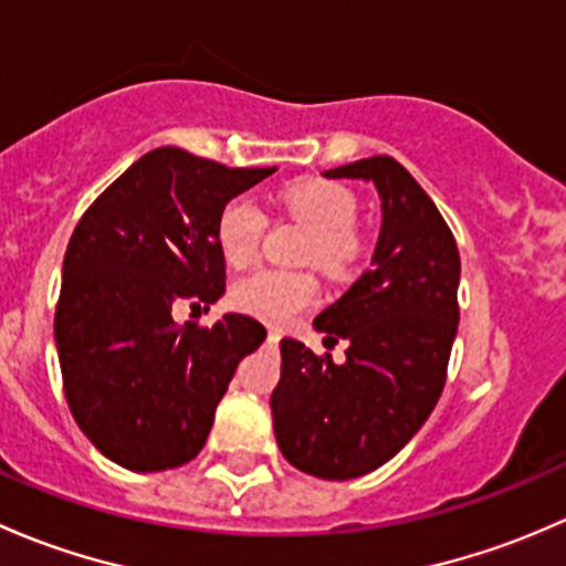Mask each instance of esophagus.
Instances as JSON below:
<instances>
[{
	"label": "esophagus",
	"instance_id": "esophagus-1",
	"mask_svg": "<svg viewBox=\"0 0 566 566\" xmlns=\"http://www.w3.org/2000/svg\"><path fill=\"white\" fill-rule=\"evenodd\" d=\"M268 339H271V342H279V339H282V334H279L276 328H271V331H268Z\"/></svg>",
	"mask_w": 566,
	"mask_h": 566
}]
</instances>
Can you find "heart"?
<instances>
[{
	"instance_id": "heart-1",
	"label": "heart",
	"mask_w": 566,
	"mask_h": 566,
	"mask_svg": "<svg viewBox=\"0 0 566 566\" xmlns=\"http://www.w3.org/2000/svg\"><path fill=\"white\" fill-rule=\"evenodd\" d=\"M282 208L312 227L304 260L317 262L328 273H342L358 256V235L353 230L358 202L345 186L334 180H298L279 193ZM268 216L249 197H235L219 210L216 243L227 265L243 268L260 254ZM319 282L312 271H279L262 268L232 287L230 301L243 315L262 323L282 325L315 306Z\"/></svg>"
}]
</instances>
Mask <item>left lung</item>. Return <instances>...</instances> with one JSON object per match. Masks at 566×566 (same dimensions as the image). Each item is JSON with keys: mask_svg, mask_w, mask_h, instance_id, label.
Segmentation results:
<instances>
[{"mask_svg": "<svg viewBox=\"0 0 566 566\" xmlns=\"http://www.w3.org/2000/svg\"><path fill=\"white\" fill-rule=\"evenodd\" d=\"M325 177L375 182L380 238L369 271L315 317L325 342H347V361L282 339L271 413L290 465L342 482L391 460L436 408L460 323V251L436 202L391 156Z\"/></svg>", "mask_w": 566, "mask_h": 566, "instance_id": "8db88e82", "label": "left lung"}]
</instances>
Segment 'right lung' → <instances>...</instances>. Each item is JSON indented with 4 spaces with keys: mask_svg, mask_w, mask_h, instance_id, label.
Returning a JSON list of instances; mask_svg holds the SVG:
<instances>
[{
    "mask_svg": "<svg viewBox=\"0 0 566 566\" xmlns=\"http://www.w3.org/2000/svg\"><path fill=\"white\" fill-rule=\"evenodd\" d=\"M273 172L158 147L78 219L54 339L67 408L117 465L147 473L197 458L238 364L265 339L254 317L224 315L202 328L177 325L172 312L221 298L219 210Z\"/></svg>",
    "mask_w": 566,
    "mask_h": 566,
    "instance_id": "right-lung-1",
    "label": "right lung"
}]
</instances>
